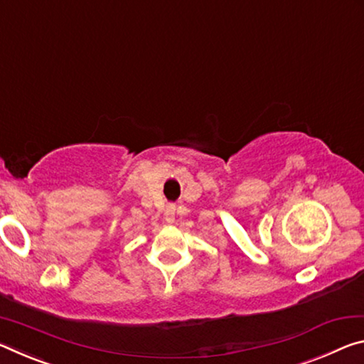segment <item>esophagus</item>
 Here are the masks:
<instances>
[{
	"instance_id": "obj_1",
	"label": "esophagus",
	"mask_w": 364,
	"mask_h": 364,
	"mask_svg": "<svg viewBox=\"0 0 364 364\" xmlns=\"http://www.w3.org/2000/svg\"><path fill=\"white\" fill-rule=\"evenodd\" d=\"M174 214H176V208L174 206H169L168 211H166V221H168V223L174 221Z\"/></svg>"
}]
</instances>
